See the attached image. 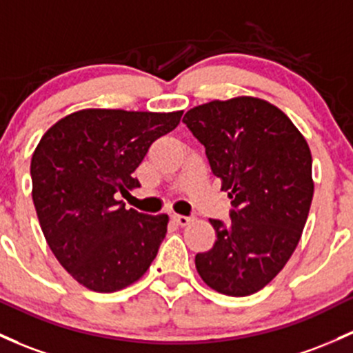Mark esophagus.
Returning <instances> with one entry per match:
<instances>
[{"label":"esophagus","instance_id":"esophagus-1","mask_svg":"<svg viewBox=\"0 0 353 353\" xmlns=\"http://www.w3.org/2000/svg\"><path fill=\"white\" fill-rule=\"evenodd\" d=\"M172 221L177 224V226H185V224L191 223L192 218H189V216H183V214H172Z\"/></svg>","mask_w":353,"mask_h":353}]
</instances>
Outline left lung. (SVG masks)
<instances>
[{"label": "left lung", "mask_w": 353, "mask_h": 353, "mask_svg": "<svg viewBox=\"0 0 353 353\" xmlns=\"http://www.w3.org/2000/svg\"><path fill=\"white\" fill-rule=\"evenodd\" d=\"M183 122L206 147L233 206L230 224L209 219L216 241L196 254L197 273L223 295H253L283 270L303 233L313 199L310 147L280 108L256 97L212 100Z\"/></svg>", "instance_id": "obj_1"}]
</instances>
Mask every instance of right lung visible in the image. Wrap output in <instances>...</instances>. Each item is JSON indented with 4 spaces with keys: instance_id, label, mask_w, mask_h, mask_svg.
I'll return each mask as SVG.
<instances>
[{
    "instance_id": "1",
    "label": "right lung",
    "mask_w": 353,
    "mask_h": 353,
    "mask_svg": "<svg viewBox=\"0 0 353 353\" xmlns=\"http://www.w3.org/2000/svg\"><path fill=\"white\" fill-rule=\"evenodd\" d=\"M181 117L183 110L85 108L38 142L30 168L38 221L60 265L85 288H125L157 256L169 216L125 209L117 196L141 188L134 170Z\"/></svg>"
}]
</instances>
